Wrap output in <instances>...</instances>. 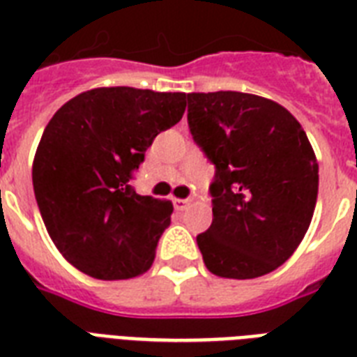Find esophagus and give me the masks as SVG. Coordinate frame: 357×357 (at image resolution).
<instances>
[{
    "instance_id": "obj_1",
    "label": "esophagus",
    "mask_w": 357,
    "mask_h": 357,
    "mask_svg": "<svg viewBox=\"0 0 357 357\" xmlns=\"http://www.w3.org/2000/svg\"><path fill=\"white\" fill-rule=\"evenodd\" d=\"M172 204L176 211H185L189 207V200H181V198H174Z\"/></svg>"
}]
</instances>
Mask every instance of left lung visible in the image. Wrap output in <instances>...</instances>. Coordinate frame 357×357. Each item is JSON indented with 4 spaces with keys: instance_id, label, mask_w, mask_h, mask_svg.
Wrapping results in <instances>:
<instances>
[{
    "instance_id": "8db88e82",
    "label": "left lung",
    "mask_w": 357,
    "mask_h": 357,
    "mask_svg": "<svg viewBox=\"0 0 357 357\" xmlns=\"http://www.w3.org/2000/svg\"><path fill=\"white\" fill-rule=\"evenodd\" d=\"M189 128L215 165L213 222L196 237L207 271L252 280L276 271L310 228L319 165L300 122L268 98L190 92Z\"/></svg>"
}]
</instances>
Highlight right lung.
Segmentation results:
<instances>
[{
  "label": "right lung",
  "mask_w": 357,
  "mask_h": 357,
  "mask_svg": "<svg viewBox=\"0 0 357 357\" xmlns=\"http://www.w3.org/2000/svg\"><path fill=\"white\" fill-rule=\"evenodd\" d=\"M185 107V92L100 86L47 122L33 161L35 198L53 244L77 271L107 282L150 271L172 202L137 195L129 179Z\"/></svg>",
  "instance_id": "1"
}]
</instances>
